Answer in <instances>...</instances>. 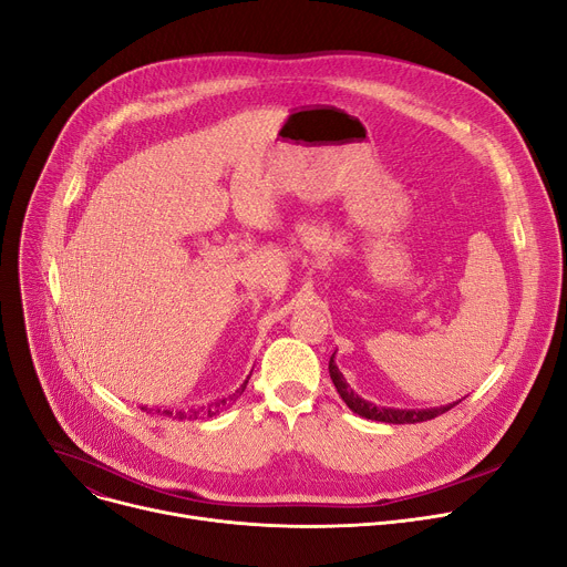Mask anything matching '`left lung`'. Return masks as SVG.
Segmentation results:
<instances>
[{
	"label": "left lung",
	"instance_id": "8db88e82",
	"mask_svg": "<svg viewBox=\"0 0 567 567\" xmlns=\"http://www.w3.org/2000/svg\"><path fill=\"white\" fill-rule=\"evenodd\" d=\"M336 352L329 361V374H331V381L338 390V395L342 398V402L350 406L357 415L365 417V420H377V422H388V424H415V422H426V420H433L439 417L443 413H447L450 409H454L458 402H452V404H445V406H433V409H390V406H377L363 398H359L354 390L350 388V383L344 381L342 372L338 370L336 365Z\"/></svg>",
	"mask_w": 567,
	"mask_h": 567
}]
</instances>
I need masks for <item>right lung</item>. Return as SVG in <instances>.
<instances>
[{"label": "right lung", "instance_id": "add662e5", "mask_svg": "<svg viewBox=\"0 0 567 567\" xmlns=\"http://www.w3.org/2000/svg\"><path fill=\"white\" fill-rule=\"evenodd\" d=\"M251 377V374H249ZM249 377L240 383V388L236 390L234 395H229V398H223V400H217V402H210V404H206V406H199V409H190V411H156V415H165V417H172V420H204V417H215V415H220L223 411H227L243 393H245V388H247V381H249ZM147 411V409H145Z\"/></svg>", "mask_w": 567, "mask_h": 567}]
</instances>
